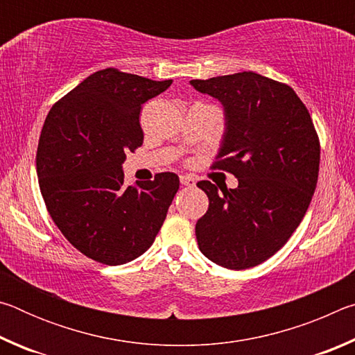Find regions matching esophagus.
I'll use <instances>...</instances> for the list:
<instances>
[{"instance_id":"1","label":"esophagus","mask_w":355,"mask_h":355,"mask_svg":"<svg viewBox=\"0 0 355 355\" xmlns=\"http://www.w3.org/2000/svg\"><path fill=\"white\" fill-rule=\"evenodd\" d=\"M180 183H182L183 186H194L196 180H194V177H191V175H182V177H180Z\"/></svg>"}]
</instances>
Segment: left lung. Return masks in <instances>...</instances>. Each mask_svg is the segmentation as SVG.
I'll list each match as a JSON object with an SVG mask.
<instances>
[{"instance_id":"obj_1","label":"left lung","mask_w":355,"mask_h":355,"mask_svg":"<svg viewBox=\"0 0 355 355\" xmlns=\"http://www.w3.org/2000/svg\"><path fill=\"white\" fill-rule=\"evenodd\" d=\"M191 86L224 106L218 161L238 178L235 189L197 183L208 211L197 220L199 249L227 269H248L286 244L304 219L320 172V139L309 110L290 86L241 71Z\"/></svg>"}]
</instances>
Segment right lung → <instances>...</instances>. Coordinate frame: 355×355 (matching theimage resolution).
Wrapping results in <instances>:
<instances>
[{"instance_id": "add662e5", "label": "right lung", "mask_w": 355, "mask_h": 355, "mask_svg": "<svg viewBox=\"0 0 355 355\" xmlns=\"http://www.w3.org/2000/svg\"><path fill=\"white\" fill-rule=\"evenodd\" d=\"M171 84L98 70L45 119L35 156L42 197L69 243L95 261L116 266L142 255L180 188L172 172L125 186L122 171L125 153L142 146V105Z\"/></svg>"}]
</instances>
